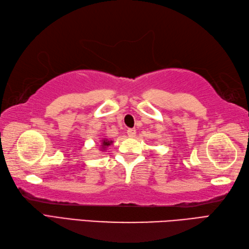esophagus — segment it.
Masks as SVG:
<instances>
[{
  "label": "esophagus",
  "instance_id": "esophagus-1",
  "mask_svg": "<svg viewBox=\"0 0 249 249\" xmlns=\"http://www.w3.org/2000/svg\"><path fill=\"white\" fill-rule=\"evenodd\" d=\"M126 133H128L130 138H134V136L136 135V131H135V129H128Z\"/></svg>",
  "mask_w": 249,
  "mask_h": 249
}]
</instances>
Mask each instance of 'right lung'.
Returning a JSON list of instances; mask_svg holds the SVG:
<instances>
[{
    "label": "right lung",
    "mask_w": 249,
    "mask_h": 249,
    "mask_svg": "<svg viewBox=\"0 0 249 249\" xmlns=\"http://www.w3.org/2000/svg\"><path fill=\"white\" fill-rule=\"evenodd\" d=\"M111 143H113V141H108V140H102V145H101V146H102V149L103 150H105V148H106V147H108Z\"/></svg>",
    "instance_id": "obj_1"
}]
</instances>
